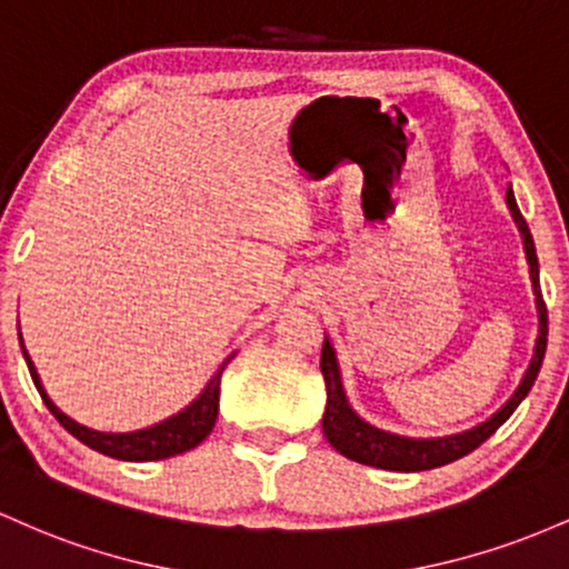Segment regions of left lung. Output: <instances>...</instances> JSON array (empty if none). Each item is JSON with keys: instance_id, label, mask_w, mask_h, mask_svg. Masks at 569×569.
Segmentation results:
<instances>
[{"instance_id": "obj_1", "label": "left lung", "mask_w": 569, "mask_h": 569, "mask_svg": "<svg viewBox=\"0 0 569 569\" xmlns=\"http://www.w3.org/2000/svg\"><path fill=\"white\" fill-rule=\"evenodd\" d=\"M508 209L513 214L516 226H519L521 239H525V252L529 263V277H532V290H535V303H538V341H535V355L529 362L525 379H521L519 389L510 395V400L495 417H489L487 422H481L473 430L459 432V436H446V438H403L392 436V432L379 430V427L368 425L366 419H360L349 406L347 392L341 385V370H338V360L333 352V343L325 336L322 343V357H319V368H322L325 387H328V406H325L322 417V432L330 440V446L343 455L347 459H355L360 465H370V468L381 470H400V473H417V470H432L440 465H449L455 459L470 455L478 449L489 436H495L497 427H500L510 413L519 408L521 400L527 398V392L532 389L535 379H538L542 357H546V343H548V309L542 301L540 292V273H538V254H535V241L529 233L527 220L519 212V203L513 199V190L508 188L506 193Z\"/></svg>"}]
</instances>
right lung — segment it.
Segmentation results:
<instances>
[{
	"instance_id": "add662e5",
	"label": "right lung",
	"mask_w": 569,
	"mask_h": 569,
	"mask_svg": "<svg viewBox=\"0 0 569 569\" xmlns=\"http://www.w3.org/2000/svg\"><path fill=\"white\" fill-rule=\"evenodd\" d=\"M21 349H23V357H27L31 381H34L37 392L42 395V403L48 406V411L53 413L56 419H59L63 430L72 432V436L78 438L80 443H86L88 449L114 459H126V462H152V459H169V457L182 455V451L196 449V446L212 432V427L217 422V406H220V376L222 370H226L228 360H231V357H228V360L220 366V370L209 379V385L203 387L199 398H196L188 408H182L180 413H174V417L163 419V422L144 427V430H137V432H99V430H91V427H82L80 422H74V419H69L67 413L59 411V406H56L53 400L48 398V392H44L40 376H37L34 362H31L27 347H23V338H21Z\"/></svg>"
}]
</instances>
